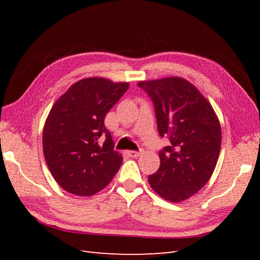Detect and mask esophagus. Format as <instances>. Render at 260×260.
<instances>
[{
  "instance_id": "obj_1",
  "label": "esophagus",
  "mask_w": 260,
  "mask_h": 260,
  "mask_svg": "<svg viewBox=\"0 0 260 260\" xmlns=\"http://www.w3.org/2000/svg\"><path fill=\"white\" fill-rule=\"evenodd\" d=\"M128 155H129L130 157H133V158H135V157H138V156H140V155H141V152H137V151H129V152H128Z\"/></svg>"
}]
</instances>
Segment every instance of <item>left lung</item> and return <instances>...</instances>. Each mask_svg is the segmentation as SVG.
I'll use <instances>...</instances> for the list:
<instances>
[{
    "instance_id": "8db88e82",
    "label": "left lung",
    "mask_w": 260,
    "mask_h": 260,
    "mask_svg": "<svg viewBox=\"0 0 260 260\" xmlns=\"http://www.w3.org/2000/svg\"><path fill=\"white\" fill-rule=\"evenodd\" d=\"M153 101L157 128L170 141L158 155L160 166L148 176L153 190L169 202L198 193L215 170L221 147V128L209 102L179 77L140 81Z\"/></svg>"
}]
</instances>
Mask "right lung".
Segmentation results:
<instances>
[{
	"mask_svg": "<svg viewBox=\"0 0 260 260\" xmlns=\"http://www.w3.org/2000/svg\"><path fill=\"white\" fill-rule=\"evenodd\" d=\"M128 82L85 78L55 102L43 128V153L55 181L65 191L91 196L111 182L122 164L104 125L106 114Z\"/></svg>",
	"mask_w": 260,
	"mask_h": 260,
	"instance_id": "1",
	"label": "right lung"
}]
</instances>
